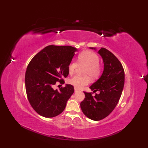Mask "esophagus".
Wrapping results in <instances>:
<instances>
[{
    "label": "esophagus",
    "mask_w": 148,
    "mask_h": 148,
    "mask_svg": "<svg viewBox=\"0 0 148 148\" xmlns=\"http://www.w3.org/2000/svg\"><path fill=\"white\" fill-rule=\"evenodd\" d=\"M79 90H78L77 88H74V92H79Z\"/></svg>",
    "instance_id": "obj_1"
}]
</instances>
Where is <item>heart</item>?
Wrapping results in <instances>:
<instances>
[{"instance_id":"obj_1","label":"heart","mask_w":148,"mask_h":148,"mask_svg":"<svg viewBox=\"0 0 148 148\" xmlns=\"http://www.w3.org/2000/svg\"><path fill=\"white\" fill-rule=\"evenodd\" d=\"M100 58L96 53L90 51H84L77 56V63L72 61L69 64L68 72L70 74H73L79 66H85L83 69V76H75L69 80V83L76 88H81L90 82L91 79H96L99 77L102 72V67L99 64Z\"/></svg>"}]
</instances>
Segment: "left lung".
Instances as JSON below:
<instances>
[{
    "label": "left lung",
    "mask_w": 148,
    "mask_h": 148,
    "mask_svg": "<svg viewBox=\"0 0 148 148\" xmlns=\"http://www.w3.org/2000/svg\"><path fill=\"white\" fill-rule=\"evenodd\" d=\"M98 53L103 59L104 69L102 76L90 88L99 93L93 96L92 92H84L85 98L80 104L84 114L94 121L101 120L111 114L120 99L125 83L124 69L119 60L104 48Z\"/></svg>",
    "instance_id": "obj_1"
}]
</instances>
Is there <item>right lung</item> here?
Listing matches in <instances>:
<instances>
[{"label":"right lung","instance_id":"right-lung-1","mask_svg":"<svg viewBox=\"0 0 148 148\" xmlns=\"http://www.w3.org/2000/svg\"><path fill=\"white\" fill-rule=\"evenodd\" d=\"M77 51L71 46L50 45L34 56L25 72L27 99L32 108L40 116L53 118L64 111L67 100L74 92V86L66 84L60 90L53 86L69 75L68 65Z\"/></svg>","mask_w":148,"mask_h":148}]
</instances>
